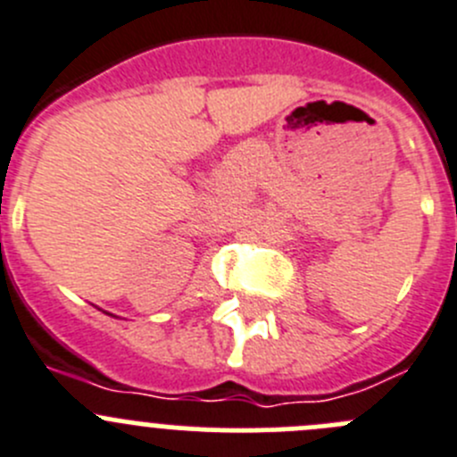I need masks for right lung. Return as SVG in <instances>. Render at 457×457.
<instances>
[{
  "mask_svg": "<svg viewBox=\"0 0 457 457\" xmlns=\"http://www.w3.org/2000/svg\"><path fill=\"white\" fill-rule=\"evenodd\" d=\"M104 313H108V311H104ZM108 315H112V313H108Z\"/></svg>",
  "mask_w": 457,
  "mask_h": 457,
  "instance_id": "add662e5",
  "label": "right lung"
}]
</instances>
